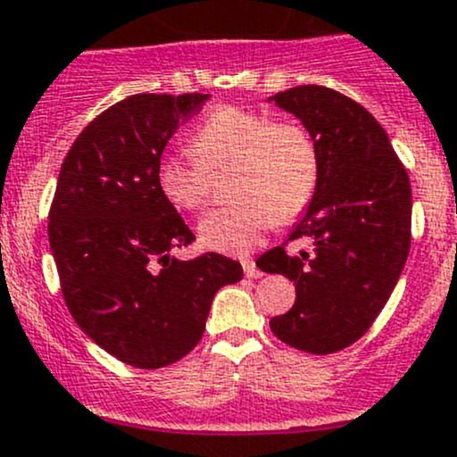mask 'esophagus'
<instances>
[{
  "mask_svg": "<svg viewBox=\"0 0 457 457\" xmlns=\"http://www.w3.org/2000/svg\"><path fill=\"white\" fill-rule=\"evenodd\" d=\"M243 271H245L247 278H261V270H258L252 258H243Z\"/></svg>",
  "mask_w": 457,
  "mask_h": 457,
  "instance_id": "1",
  "label": "esophagus"
}]
</instances>
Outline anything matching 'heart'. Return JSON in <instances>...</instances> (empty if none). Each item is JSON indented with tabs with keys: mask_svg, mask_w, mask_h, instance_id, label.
<instances>
[{
	"mask_svg": "<svg viewBox=\"0 0 457 457\" xmlns=\"http://www.w3.org/2000/svg\"><path fill=\"white\" fill-rule=\"evenodd\" d=\"M237 165L232 205L212 210L201 243L223 254L250 252L271 223L287 225L307 210L318 186V152L305 128L241 108H219L203 121L192 152H165L156 163L163 196L181 210L210 199V170Z\"/></svg>",
	"mask_w": 457,
	"mask_h": 457,
	"instance_id": "1",
	"label": "heart"
}]
</instances>
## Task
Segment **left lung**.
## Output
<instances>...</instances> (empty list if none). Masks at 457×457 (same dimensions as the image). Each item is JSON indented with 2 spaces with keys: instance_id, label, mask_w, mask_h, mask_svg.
Wrapping results in <instances>:
<instances>
[{
  "instance_id": "8db88e82",
  "label": "left lung",
  "mask_w": 457,
  "mask_h": 457,
  "mask_svg": "<svg viewBox=\"0 0 457 457\" xmlns=\"http://www.w3.org/2000/svg\"><path fill=\"white\" fill-rule=\"evenodd\" d=\"M267 101L301 119L318 152L314 199L289 232L312 250L274 247L256 262L296 285L294 307L270 327L325 356L356 343L389 301L411 245V186L386 132L349 96L298 86Z\"/></svg>"
}]
</instances>
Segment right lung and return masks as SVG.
Here are the masks:
<instances>
[{"mask_svg": "<svg viewBox=\"0 0 457 457\" xmlns=\"http://www.w3.org/2000/svg\"><path fill=\"white\" fill-rule=\"evenodd\" d=\"M210 95H132L72 143L59 170L48 238L62 292L87 338L137 370L190 353L212 298L238 283V261L172 254L195 241L156 183L170 137Z\"/></svg>", "mask_w": 457, "mask_h": 457, "instance_id": "right-lung-1", "label": "right lung"}]
</instances>
